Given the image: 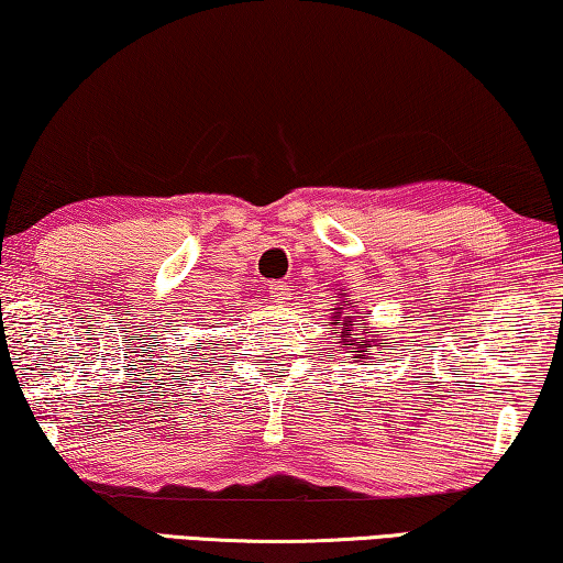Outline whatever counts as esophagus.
I'll return each mask as SVG.
<instances>
[{
	"label": "esophagus",
	"instance_id": "1",
	"mask_svg": "<svg viewBox=\"0 0 563 563\" xmlns=\"http://www.w3.org/2000/svg\"><path fill=\"white\" fill-rule=\"evenodd\" d=\"M269 294L274 297V301H279V303L287 301V299H289L287 282H272V284H269Z\"/></svg>",
	"mask_w": 563,
	"mask_h": 563
}]
</instances>
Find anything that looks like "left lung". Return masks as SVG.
<instances>
[{
	"label": "left lung",
	"mask_w": 563,
	"mask_h": 563,
	"mask_svg": "<svg viewBox=\"0 0 563 563\" xmlns=\"http://www.w3.org/2000/svg\"><path fill=\"white\" fill-rule=\"evenodd\" d=\"M331 324H334V334H339V339H342L339 344H342L344 349H354V356H352L354 362H358V358H366L364 352L368 346H374L366 339V336H372L368 334V329H362V334H356V324L352 321V317H342V311H336V317H331Z\"/></svg>",
	"instance_id": "obj_1"
}]
</instances>
